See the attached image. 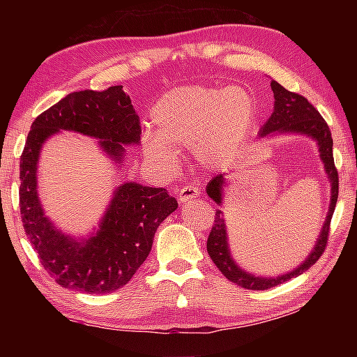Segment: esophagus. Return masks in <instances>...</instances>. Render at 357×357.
<instances>
[{"label": "esophagus", "mask_w": 357, "mask_h": 357, "mask_svg": "<svg viewBox=\"0 0 357 357\" xmlns=\"http://www.w3.org/2000/svg\"><path fill=\"white\" fill-rule=\"evenodd\" d=\"M200 195V189L192 184H187L184 187H181L179 192H178V202L179 203H185L189 200H193V198H197Z\"/></svg>", "instance_id": "34e87169"}]
</instances>
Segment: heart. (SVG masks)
I'll use <instances>...</instances> for the list:
<instances>
[{
  "label": "heart",
  "instance_id": "obj_1",
  "mask_svg": "<svg viewBox=\"0 0 357 357\" xmlns=\"http://www.w3.org/2000/svg\"><path fill=\"white\" fill-rule=\"evenodd\" d=\"M151 119L157 134L144 135L148 159L170 168L174 148L198 146L203 160L219 164L229 159L250 135L257 123V105L243 89L190 84L165 93L155 102Z\"/></svg>",
  "mask_w": 357,
  "mask_h": 357
}]
</instances>
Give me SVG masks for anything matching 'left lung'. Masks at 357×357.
Here are the masks:
<instances>
[{"label": "left lung", "instance_id": "8db88e82", "mask_svg": "<svg viewBox=\"0 0 357 357\" xmlns=\"http://www.w3.org/2000/svg\"><path fill=\"white\" fill-rule=\"evenodd\" d=\"M271 86H273L274 98H275L274 112L271 114V118L266 121L261 132H259V137H266L269 134H274V132H299V134H307L315 138L318 142L319 151H321V160L324 162L326 173H328V176L331 179L332 197H331L329 213L326 215L323 231L317 241L315 250H313L309 255V258H307L299 268H296L293 273H288L280 277H273V279H268V277L263 279V277H255L252 274H247L233 261V258L229 255V250H228L225 220H223L220 211H217L214 225L211 228L208 244H206L208 253L211 259L214 261V264L219 268L220 273L225 275L229 282L236 283V285L247 289H269L273 287L280 285V283L287 282L289 279H294V277L301 275L302 273H305L307 269L312 268V266L321 258V255L326 250V245H328V238L331 231V219H332V214H334L337 198H338V172L334 164L332 137H331V129L328 123H326L324 118L319 114V112L304 98V96L288 91V89L283 88L282 84L277 83L275 80L271 82ZM222 185H223V176L222 174H217V176L213 178V181H211L206 187L208 195L213 198L217 204L222 203Z\"/></svg>", "mask_w": 357, "mask_h": 357}]
</instances>
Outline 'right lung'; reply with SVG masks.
I'll return each mask as SVG.
<instances>
[{
    "mask_svg": "<svg viewBox=\"0 0 357 357\" xmlns=\"http://www.w3.org/2000/svg\"><path fill=\"white\" fill-rule=\"evenodd\" d=\"M58 130L99 138L107 154L123 165V144L140 142V119L119 84L104 91L70 93L34 119L20 155L22 222L40 264L64 288L88 294L116 291L148 258L157 227L178 202L160 187L126 183L114 192L96 236L86 243L64 236L44 215L36 190L40 146Z\"/></svg>",
    "mask_w": 357,
    "mask_h": 357,
    "instance_id": "right-lung-1",
    "label": "right lung"
}]
</instances>
